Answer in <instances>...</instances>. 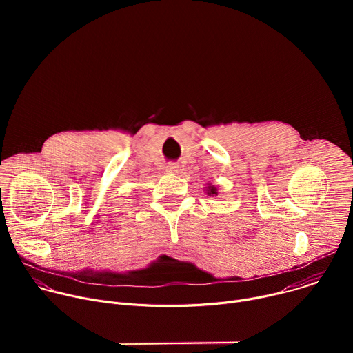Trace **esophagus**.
Listing matches in <instances>:
<instances>
[{"label":"esophagus","mask_w":353,"mask_h":353,"mask_svg":"<svg viewBox=\"0 0 353 353\" xmlns=\"http://www.w3.org/2000/svg\"><path fill=\"white\" fill-rule=\"evenodd\" d=\"M166 169H168V172L174 173V172H177V170H179V166H177L176 163H169V165L166 166Z\"/></svg>","instance_id":"esophagus-1"}]
</instances>
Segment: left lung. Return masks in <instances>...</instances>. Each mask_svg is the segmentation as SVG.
Returning <instances> with one entry per match:
<instances>
[{
    "label": "left lung",
    "instance_id": "obj_1",
    "mask_svg": "<svg viewBox=\"0 0 353 353\" xmlns=\"http://www.w3.org/2000/svg\"><path fill=\"white\" fill-rule=\"evenodd\" d=\"M205 190H207V194L211 196H214V195H218V188L215 187V185H212V184H210L208 187H205Z\"/></svg>",
    "mask_w": 353,
    "mask_h": 353
}]
</instances>
